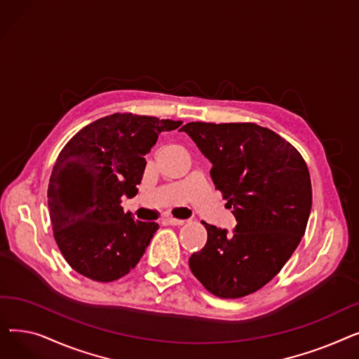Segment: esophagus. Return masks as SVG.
I'll return each mask as SVG.
<instances>
[{
  "mask_svg": "<svg viewBox=\"0 0 359 359\" xmlns=\"http://www.w3.org/2000/svg\"><path fill=\"white\" fill-rule=\"evenodd\" d=\"M163 222L167 224V225H183L184 219H177V218H173V217H168V218H164Z\"/></svg>",
  "mask_w": 359,
  "mask_h": 359,
  "instance_id": "1",
  "label": "esophagus"
}]
</instances>
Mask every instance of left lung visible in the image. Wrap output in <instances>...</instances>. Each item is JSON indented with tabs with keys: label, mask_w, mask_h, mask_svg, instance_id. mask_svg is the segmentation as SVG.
<instances>
[{
	"label": "left lung",
	"mask_w": 359,
	"mask_h": 359,
	"mask_svg": "<svg viewBox=\"0 0 359 359\" xmlns=\"http://www.w3.org/2000/svg\"><path fill=\"white\" fill-rule=\"evenodd\" d=\"M212 164L211 177L237 225L203 222L208 240L189 259L201 284L221 298L249 295L284 268L306 233L311 180L298 151L256 123L191 122L182 128Z\"/></svg>",
	"instance_id": "8db88e82"
}]
</instances>
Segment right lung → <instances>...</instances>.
Returning <instances> with one entry per match:
<instances>
[{"label": "right lung", "instance_id": "obj_1", "mask_svg": "<svg viewBox=\"0 0 359 359\" xmlns=\"http://www.w3.org/2000/svg\"><path fill=\"white\" fill-rule=\"evenodd\" d=\"M183 122L113 113L77 132L62 148L48 187L56 244L68 265L97 282L137 266L158 230L123 212L122 196L138 194L149 153L165 130Z\"/></svg>", "mask_w": 359, "mask_h": 359}]
</instances>
